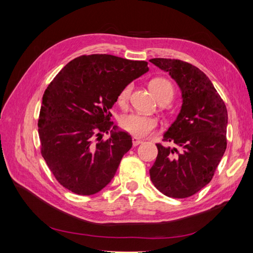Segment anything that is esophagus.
<instances>
[{"mask_svg":"<svg viewBox=\"0 0 253 253\" xmlns=\"http://www.w3.org/2000/svg\"><path fill=\"white\" fill-rule=\"evenodd\" d=\"M142 142H143V141L140 140V139H137V138H135V137L132 138V146H133V147H137V146H139V144H141Z\"/></svg>","mask_w":253,"mask_h":253,"instance_id":"1","label":"esophagus"}]
</instances>
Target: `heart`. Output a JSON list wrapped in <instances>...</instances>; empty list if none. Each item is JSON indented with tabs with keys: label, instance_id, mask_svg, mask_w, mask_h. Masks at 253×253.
<instances>
[{
	"label": "heart",
	"instance_id": "obj_1",
	"mask_svg": "<svg viewBox=\"0 0 253 253\" xmlns=\"http://www.w3.org/2000/svg\"><path fill=\"white\" fill-rule=\"evenodd\" d=\"M149 87L151 89L155 98L158 100L166 99L169 102L171 100L174 95V87L168 79L165 78H154L149 84ZM131 90V85L127 84L122 89L118 94V103L121 105H125L129 98ZM158 120L153 116H147L141 114H129L122 118L121 127L123 130L130 133L131 136L136 138H143L149 136L155 128L158 127Z\"/></svg>",
	"mask_w": 253,
	"mask_h": 253
}]
</instances>
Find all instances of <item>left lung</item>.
<instances>
[{"instance_id":"obj_1","label":"left lung","mask_w":253,"mask_h":253,"mask_svg":"<svg viewBox=\"0 0 253 253\" xmlns=\"http://www.w3.org/2000/svg\"><path fill=\"white\" fill-rule=\"evenodd\" d=\"M155 66L169 73L181 93L176 120L158 143V157L150 169L153 185L170 198H188L206 187L226 150L227 110L211 80L189 63L152 58Z\"/></svg>"}]
</instances>
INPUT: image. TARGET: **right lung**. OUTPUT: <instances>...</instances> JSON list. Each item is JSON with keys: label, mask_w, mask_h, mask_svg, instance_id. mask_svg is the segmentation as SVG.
<instances>
[{"label": "right lung", "mask_w": 253, "mask_h": 253, "mask_svg": "<svg viewBox=\"0 0 253 253\" xmlns=\"http://www.w3.org/2000/svg\"><path fill=\"white\" fill-rule=\"evenodd\" d=\"M148 71L144 61L92 54L71 61L52 80L38 128L42 157L66 189L91 196L110 184L132 139L109 122V111L122 89ZM102 132L110 138L94 143Z\"/></svg>", "instance_id": "right-lung-1"}]
</instances>
